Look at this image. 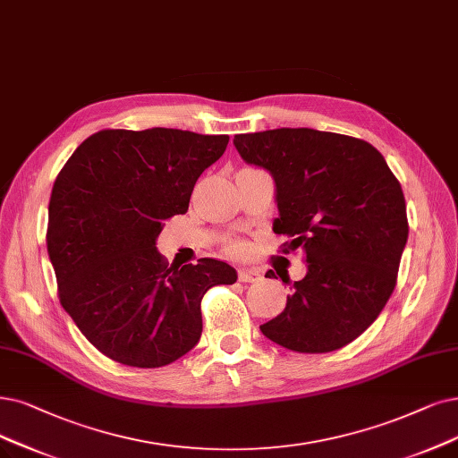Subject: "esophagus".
Wrapping results in <instances>:
<instances>
[{
    "instance_id": "34e87169",
    "label": "esophagus",
    "mask_w": 458,
    "mask_h": 458,
    "mask_svg": "<svg viewBox=\"0 0 458 458\" xmlns=\"http://www.w3.org/2000/svg\"><path fill=\"white\" fill-rule=\"evenodd\" d=\"M239 280L246 282V284L259 282L261 280V272L255 270V268H241L239 270Z\"/></svg>"
}]
</instances>
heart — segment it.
Wrapping results in <instances>:
<instances>
[{
  "mask_svg": "<svg viewBox=\"0 0 458 458\" xmlns=\"http://www.w3.org/2000/svg\"><path fill=\"white\" fill-rule=\"evenodd\" d=\"M231 250H233V251H239V250H241V248H239V246H233V248H231Z\"/></svg>",
  "mask_w": 458,
  "mask_h": 458,
  "instance_id": "b5f03b06",
  "label": "heart"
}]
</instances>
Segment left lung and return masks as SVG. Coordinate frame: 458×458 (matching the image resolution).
Here are the masks:
<instances>
[{"mask_svg": "<svg viewBox=\"0 0 458 458\" xmlns=\"http://www.w3.org/2000/svg\"><path fill=\"white\" fill-rule=\"evenodd\" d=\"M233 144L274 178L272 231L308 267L261 333L299 353L340 350L376 321L396 285L408 241L400 182L372 144L340 133L280 127L234 135Z\"/></svg>", "mask_w": 458, "mask_h": 458, "instance_id": "obj_1", "label": "left lung"}]
</instances>
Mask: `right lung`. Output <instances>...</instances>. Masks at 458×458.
<instances>
[{
	"mask_svg": "<svg viewBox=\"0 0 458 458\" xmlns=\"http://www.w3.org/2000/svg\"><path fill=\"white\" fill-rule=\"evenodd\" d=\"M227 135L152 127L88 137L54 182L47 248L65 312L116 362L159 369L203 333L200 299L236 270L217 259L169 267L156 248L165 219L186 214L197 178Z\"/></svg>",
	"mask_w": 458,
	"mask_h": 458,
	"instance_id": "add662e5",
	"label": "right lung"
}]
</instances>
